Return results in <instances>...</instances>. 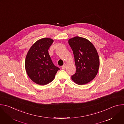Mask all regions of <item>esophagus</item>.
<instances>
[{
  "instance_id": "obj_1",
  "label": "esophagus",
  "mask_w": 124,
  "mask_h": 124,
  "mask_svg": "<svg viewBox=\"0 0 124 124\" xmlns=\"http://www.w3.org/2000/svg\"><path fill=\"white\" fill-rule=\"evenodd\" d=\"M66 66H67V65H66V64H65V65H63V66L61 67V68H62V69H65V68L66 67Z\"/></svg>"
}]
</instances>
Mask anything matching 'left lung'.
<instances>
[{"instance_id":"left-lung-1","label":"left lung","mask_w":124,"mask_h":124,"mask_svg":"<svg viewBox=\"0 0 124 124\" xmlns=\"http://www.w3.org/2000/svg\"><path fill=\"white\" fill-rule=\"evenodd\" d=\"M74 57L76 71L72 80L78 85L88 83L96 76L99 68V57L94 45L88 39L76 36L69 40Z\"/></svg>"}]
</instances>
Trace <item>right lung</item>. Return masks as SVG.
Here are the masks:
<instances>
[{"label": "right lung", "mask_w": 124, "mask_h": 124, "mask_svg": "<svg viewBox=\"0 0 124 124\" xmlns=\"http://www.w3.org/2000/svg\"><path fill=\"white\" fill-rule=\"evenodd\" d=\"M54 40L43 38L37 40L29 50L25 59L27 73L34 83L45 85L54 78L60 69L54 64L48 53Z\"/></svg>", "instance_id": "1"}]
</instances>
